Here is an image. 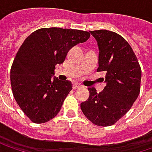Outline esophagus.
Returning a JSON list of instances; mask_svg holds the SVG:
<instances>
[{
	"label": "esophagus",
	"instance_id": "34e87169",
	"mask_svg": "<svg viewBox=\"0 0 152 152\" xmlns=\"http://www.w3.org/2000/svg\"><path fill=\"white\" fill-rule=\"evenodd\" d=\"M80 87H82V84H80V83H73V88H74L75 90L80 88Z\"/></svg>",
	"mask_w": 152,
	"mask_h": 152
}]
</instances>
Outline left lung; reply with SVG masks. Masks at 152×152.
<instances>
[{
  "label": "left lung",
  "mask_w": 152,
  "mask_h": 152,
  "mask_svg": "<svg viewBox=\"0 0 152 152\" xmlns=\"http://www.w3.org/2000/svg\"><path fill=\"white\" fill-rule=\"evenodd\" d=\"M90 32L99 50L97 71L106 73V85L99 93L88 88L89 99L81 103V109L93 124L107 127L125 115L137 100L142 70L133 49L121 35L107 30Z\"/></svg>",
  "instance_id": "obj_1"
}]
</instances>
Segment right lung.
<instances>
[{"instance_id": "obj_1", "label": "right lung", "mask_w": 152, "mask_h": 152, "mask_svg": "<svg viewBox=\"0 0 152 152\" xmlns=\"http://www.w3.org/2000/svg\"><path fill=\"white\" fill-rule=\"evenodd\" d=\"M90 36L80 30L42 28L20 46L11 66L10 83L16 103L32 122H47L60 112L72 83L53 78L55 65L63 63L68 52Z\"/></svg>"}]
</instances>
